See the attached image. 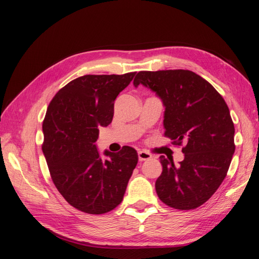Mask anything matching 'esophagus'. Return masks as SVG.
<instances>
[{
	"label": "esophagus",
	"mask_w": 259,
	"mask_h": 259,
	"mask_svg": "<svg viewBox=\"0 0 259 259\" xmlns=\"http://www.w3.org/2000/svg\"><path fill=\"white\" fill-rule=\"evenodd\" d=\"M152 158V154L149 153L148 151L145 150H139L138 151V159L139 161H147V160H150Z\"/></svg>",
	"instance_id": "34e87169"
}]
</instances>
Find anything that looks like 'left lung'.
Listing matches in <instances>:
<instances>
[{"label": "left lung", "mask_w": 259, "mask_h": 259, "mask_svg": "<svg viewBox=\"0 0 259 259\" xmlns=\"http://www.w3.org/2000/svg\"><path fill=\"white\" fill-rule=\"evenodd\" d=\"M139 84L163 101L164 136L176 146L185 143V159L179 165L160 156L158 197L176 209L197 208L222 185L236 150L229 108L213 85L189 70L139 71L134 85Z\"/></svg>", "instance_id": "8db88e82"}]
</instances>
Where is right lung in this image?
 Returning a JSON list of instances; mask_svg holds the SVG:
<instances>
[{
	"mask_svg": "<svg viewBox=\"0 0 259 259\" xmlns=\"http://www.w3.org/2000/svg\"><path fill=\"white\" fill-rule=\"evenodd\" d=\"M136 72L88 74L69 82L49 105L42 150L54 185L70 205L88 214H105L123 200L138 154L124 146L100 158L99 127L108 126L114 100Z\"/></svg>",
	"mask_w": 259,
	"mask_h": 259,
	"instance_id": "right-lung-1",
	"label": "right lung"
}]
</instances>
